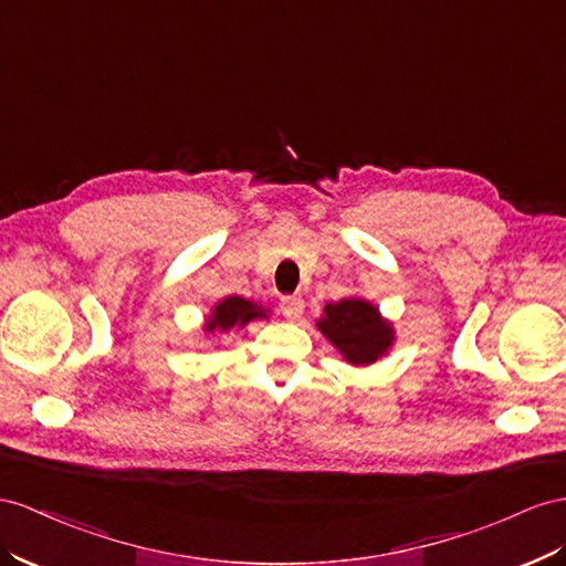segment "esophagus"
<instances>
[{
	"mask_svg": "<svg viewBox=\"0 0 566 566\" xmlns=\"http://www.w3.org/2000/svg\"><path fill=\"white\" fill-rule=\"evenodd\" d=\"M303 308H306V306H303V301L296 298V296H286L280 303V311H282L286 321H298V317L303 315Z\"/></svg>",
	"mask_w": 566,
	"mask_h": 566,
	"instance_id": "1",
	"label": "esophagus"
}]
</instances>
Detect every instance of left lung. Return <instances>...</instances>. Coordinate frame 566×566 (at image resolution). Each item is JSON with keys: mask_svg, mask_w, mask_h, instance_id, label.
<instances>
[{"mask_svg": "<svg viewBox=\"0 0 566 566\" xmlns=\"http://www.w3.org/2000/svg\"><path fill=\"white\" fill-rule=\"evenodd\" d=\"M315 327L335 346L349 366H373L392 352L395 325L364 296H346L325 303Z\"/></svg>", "mask_w": 566, "mask_h": 566, "instance_id": "left-lung-1", "label": "left lung"}]
</instances>
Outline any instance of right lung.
Returning a JSON list of instances; mask_svg holds the SVG:
<instances>
[{
	"label": "right lung",
	"mask_w": 566,
	"mask_h": 566,
	"mask_svg": "<svg viewBox=\"0 0 566 566\" xmlns=\"http://www.w3.org/2000/svg\"><path fill=\"white\" fill-rule=\"evenodd\" d=\"M270 311L260 306V303L243 298V296H227L217 301L206 315V323H202V332L206 335H227L231 329H241L253 321H268Z\"/></svg>",
	"instance_id": "right-lung-1"
}]
</instances>
